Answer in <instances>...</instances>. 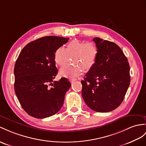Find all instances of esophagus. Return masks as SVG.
Here are the masks:
<instances>
[{
    "instance_id": "esophagus-1",
    "label": "esophagus",
    "mask_w": 146,
    "mask_h": 146,
    "mask_svg": "<svg viewBox=\"0 0 146 146\" xmlns=\"http://www.w3.org/2000/svg\"><path fill=\"white\" fill-rule=\"evenodd\" d=\"M76 80H77V79H75V78H74V79H69V81L71 83L74 82L76 81Z\"/></svg>"
}]
</instances>
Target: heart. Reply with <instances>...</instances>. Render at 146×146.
<instances>
[{"mask_svg":"<svg viewBox=\"0 0 146 146\" xmlns=\"http://www.w3.org/2000/svg\"><path fill=\"white\" fill-rule=\"evenodd\" d=\"M98 54V46L94 42L72 40L67 44L66 49L62 46L56 49L54 60L56 64L62 67L72 58L74 64L62 67L59 73L63 77L72 78L79 76L84 70H90L97 61Z\"/></svg>","mask_w":146,"mask_h":146,"instance_id":"heart-1","label":"heart"}]
</instances>
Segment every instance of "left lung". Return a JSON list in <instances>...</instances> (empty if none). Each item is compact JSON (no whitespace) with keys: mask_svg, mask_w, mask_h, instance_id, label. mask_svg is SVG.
Listing matches in <instances>:
<instances>
[{"mask_svg":"<svg viewBox=\"0 0 146 146\" xmlns=\"http://www.w3.org/2000/svg\"><path fill=\"white\" fill-rule=\"evenodd\" d=\"M98 48L93 67L85 74L82 95L94 111L105 113L114 110L123 102L130 84L127 59L115 42L94 38Z\"/></svg>","mask_w":146,"mask_h":146,"instance_id":"8db88e82","label":"left lung"}]
</instances>
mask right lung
Returning a JSON list of instances; mask_svg holds the SVG:
<instances>
[{
    "label": "right lung",
    "instance_id": "obj_1",
    "mask_svg": "<svg viewBox=\"0 0 146 146\" xmlns=\"http://www.w3.org/2000/svg\"><path fill=\"white\" fill-rule=\"evenodd\" d=\"M69 40L55 36L40 38L27 44L18 57L14 89L23 109L34 118L51 116L63 105L71 84L65 77L53 81L58 72L54 54Z\"/></svg>",
    "mask_w": 146,
    "mask_h": 146
}]
</instances>
